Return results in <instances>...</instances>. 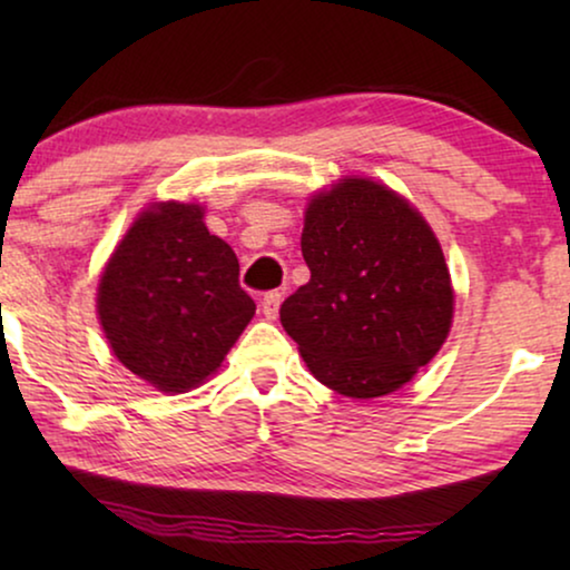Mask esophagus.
Here are the masks:
<instances>
[{
  "mask_svg": "<svg viewBox=\"0 0 570 570\" xmlns=\"http://www.w3.org/2000/svg\"><path fill=\"white\" fill-rule=\"evenodd\" d=\"M279 303H283V293H279V291L264 293V298H262L264 316H267V318H277V314H279Z\"/></svg>",
  "mask_w": 570,
  "mask_h": 570,
  "instance_id": "esophagus-1",
  "label": "esophagus"
}]
</instances>
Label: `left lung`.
Wrapping results in <instances>:
<instances>
[{
	"mask_svg": "<svg viewBox=\"0 0 570 570\" xmlns=\"http://www.w3.org/2000/svg\"><path fill=\"white\" fill-rule=\"evenodd\" d=\"M301 252L311 279L279 308L311 373L334 392H396L446 340L454 291L433 230L368 178L311 199Z\"/></svg>",
	"mask_w": 570,
	"mask_h": 570,
	"instance_id": "obj_1",
	"label": "left lung"
}]
</instances>
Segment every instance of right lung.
<instances>
[{
    "instance_id": "right-lung-1",
    "label": "right lung",
    "mask_w": 570,
    "mask_h": 570,
    "mask_svg": "<svg viewBox=\"0 0 570 570\" xmlns=\"http://www.w3.org/2000/svg\"><path fill=\"white\" fill-rule=\"evenodd\" d=\"M202 207L160 202L131 225L98 285L114 355L160 392H189L217 371L252 322L238 259Z\"/></svg>"
}]
</instances>
